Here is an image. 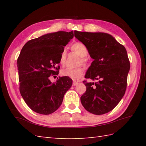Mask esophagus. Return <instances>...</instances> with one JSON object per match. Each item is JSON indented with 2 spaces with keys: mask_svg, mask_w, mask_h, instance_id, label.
I'll use <instances>...</instances> for the list:
<instances>
[{
  "mask_svg": "<svg viewBox=\"0 0 146 146\" xmlns=\"http://www.w3.org/2000/svg\"><path fill=\"white\" fill-rule=\"evenodd\" d=\"M78 82H76V81H75V80H73V86H76V85H78Z\"/></svg>",
  "mask_w": 146,
  "mask_h": 146,
  "instance_id": "esophagus-1",
  "label": "esophagus"
}]
</instances>
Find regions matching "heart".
I'll return each instance as SVG.
<instances>
[{
  "instance_id": "b5f03b06",
  "label": "heart",
  "mask_w": 146,
  "mask_h": 146,
  "mask_svg": "<svg viewBox=\"0 0 146 146\" xmlns=\"http://www.w3.org/2000/svg\"><path fill=\"white\" fill-rule=\"evenodd\" d=\"M71 50L74 51L81 58V62L83 64H86L87 63V59L86 56L88 54V51L87 48L85 44L82 42H75L71 46ZM65 60H66V51L65 50L61 52L60 57V63L61 64H64ZM61 75L69 77V78L74 80H77L80 79L83 75V70L82 68H66L62 70L61 71Z\"/></svg>"
}]
</instances>
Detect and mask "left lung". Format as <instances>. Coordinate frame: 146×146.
<instances>
[{"label": "left lung", "instance_id": "left-lung-1", "mask_svg": "<svg viewBox=\"0 0 146 146\" xmlns=\"http://www.w3.org/2000/svg\"><path fill=\"white\" fill-rule=\"evenodd\" d=\"M75 37L87 48L94 59L83 81L86 90L80 100L89 112L102 115L109 112L122 98L127 88L130 62L126 49L112 36L105 33L75 31Z\"/></svg>", "mask_w": 146, "mask_h": 146}]
</instances>
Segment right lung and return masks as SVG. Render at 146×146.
Listing matches in <instances>:
<instances>
[{
    "instance_id": "add662e5",
    "label": "right lung",
    "mask_w": 146,
    "mask_h": 146,
    "mask_svg": "<svg viewBox=\"0 0 146 146\" xmlns=\"http://www.w3.org/2000/svg\"><path fill=\"white\" fill-rule=\"evenodd\" d=\"M73 36V31L46 34L30 40L21 49L17 59L19 90L26 104L36 113H53L72 85L69 77L52 83L49 76L58 74L60 54Z\"/></svg>"
}]
</instances>
